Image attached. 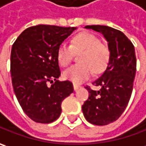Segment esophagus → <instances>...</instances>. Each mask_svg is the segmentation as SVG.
<instances>
[{"label":"esophagus","mask_w":146,"mask_h":146,"mask_svg":"<svg viewBox=\"0 0 146 146\" xmlns=\"http://www.w3.org/2000/svg\"><path fill=\"white\" fill-rule=\"evenodd\" d=\"M80 88H81L80 86L77 85V84H73V89H74V91H78Z\"/></svg>","instance_id":"esophagus-1"}]
</instances>
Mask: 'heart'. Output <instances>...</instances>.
Masks as SVG:
<instances>
[{"instance_id":"heart-1","label":"heart","mask_w":146,"mask_h":146,"mask_svg":"<svg viewBox=\"0 0 146 146\" xmlns=\"http://www.w3.org/2000/svg\"><path fill=\"white\" fill-rule=\"evenodd\" d=\"M81 54L79 64H75L66 69L63 76L75 84H80L92 77L93 73L105 71L110 60L109 47L100 43L97 36L88 32H82L71 39L70 46L62 43L57 50V60L61 66H68L74 54Z\"/></svg>"}]
</instances>
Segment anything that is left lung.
Returning a JSON list of instances; mask_svg holds the SVG:
<instances>
[{
	"mask_svg": "<svg viewBox=\"0 0 146 146\" xmlns=\"http://www.w3.org/2000/svg\"><path fill=\"white\" fill-rule=\"evenodd\" d=\"M85 29L101 33L108 42L110 60L103 74L88 87L89 98L82 105L85 118L91 123L104 126L116 121L129 102L136 75V59L133 44L121 31L103 25H88Z\"/></svg>",
	"mask_w": 146,
	"mask_h": 146,
	"instance_id": "left-lung-1",
	"label": "left lung"
}]
</instances>
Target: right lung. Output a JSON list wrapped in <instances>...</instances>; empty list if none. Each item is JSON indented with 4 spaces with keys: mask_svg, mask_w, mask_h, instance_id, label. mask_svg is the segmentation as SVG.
<instances>
[{
    "mask_svg": "<svg viewBox=\"0 0 146 146\" xmlns=\"http://www.w3.org/2000/svg\"><path fill=\"white\" fill-rule=\"evenodd\" d=\"M76 29L41 24L30 27L12 46L10 73L14 92L23 110L36 123L55 121L60 116L62 101L73 92L69 81L57 80L61 73L57 50Z\"/></svg>",
    "mask_w": 146,
    "mask_h": 146,
    "instance_id": "right-lung-1",
    "label": "right lung"
}]
</instances>
